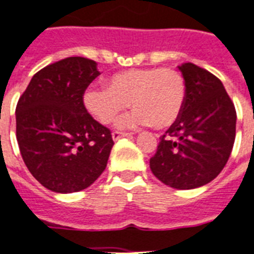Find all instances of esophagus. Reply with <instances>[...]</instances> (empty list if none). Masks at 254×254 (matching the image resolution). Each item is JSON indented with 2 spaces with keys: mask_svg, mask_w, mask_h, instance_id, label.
Masks as SVG:
<instances>
[{
  "mask_svg": "<svg viewBox=\"0 0 254 254\" xmlns=\"http://www.w3.org/2000/svg\"><path fill=\"white\" fill-rule=\"evenodd\" d=\"M129 135H131V133H124V131H113L112 133V137H113L115 141L120 139L121 137H129Z\"/></svg>",
  "mask_w": 254,
  "mask_h": 254,
  "instance_id": "1",
  "label": "esophagus"
}]
</instances>
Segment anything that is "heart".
Listing matches in <instances>:
<instances>
[{
  "label": "heart",
  "mask_w": 254,
  "mask_h": 254,
  "mask_svg": "<svg viewBox=\"0 0 254 254\" xmlns=\"http://www.w3.org/2000/svg\"><path fill=\"white\" fill-rule=\"evenodd\" d=\"M130 100L135 108L119 120L120 127H171L185 105V77L174 68L125 69L108 77L107 88L89 87L83 95L88 113L105 125L115 121Z\"/></svg>",
  "instance_id": "obj_1"
}]
</instances>
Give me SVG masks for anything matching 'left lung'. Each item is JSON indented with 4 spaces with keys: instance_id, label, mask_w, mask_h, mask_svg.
Returning a JSON list of instances; mask_svg holds the SVG:
<instances>
[{
    "instance_id": "1",
    "label": "left lung",
    "mask_w": 254,
    "mask_h": 254,
    "mask_svg": "<svg viewBox=\"0 0 254 254\" xmlns=\"http://www.w3.org/2000/svg\"><path fill=\"white\" fill-rule=\"evenodd\" d=\"M178 68L186 81L185 105L161 137L150 169L165 185L191 190L213 181L228 162L236 137V109L215 75L192 63Z\"/></svg>"
}]
</instances>
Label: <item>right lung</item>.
<instances>
[{
  "label": "right lung",
  "mask_w": 254,
  "mask_h": 254,
  "mask_svg": "<svg viewBox=\"0 0 254 254\" xmlns=\"http://www.w3.org/2000/svg\"><path fill=\"white\" fill-rule=\"evenodd\" d=\"M100 72L95 61L71 57L38 71L18 100L17 141L33 177L54 192L87 189L111 154V130L85 109L83 95Z\"/></svg>",
  "instance_id": "add662e5"
}]
</instances>
